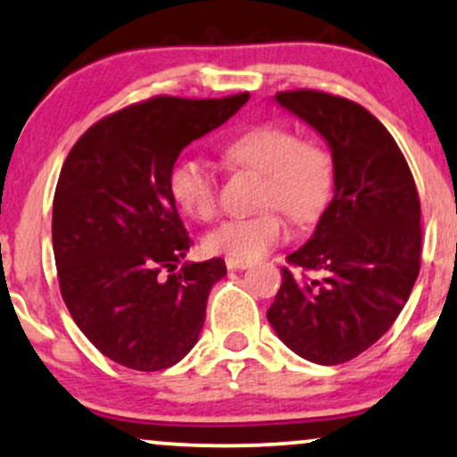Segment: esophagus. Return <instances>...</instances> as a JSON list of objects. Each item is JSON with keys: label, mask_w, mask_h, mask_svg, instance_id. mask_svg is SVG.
<instances>
[{"label": "esophagus", "mask_w": 457, "mask_h": 457, "mask_svg": "<svg viewBox=\"0 0 457 457\" xmlns=\"http://www.w3.org/2000/svg\"><path fill=\"white\" fill-rule=\"evenodd\" d=\"M225 266H228L229 270H246V268L251 266V262L236 260V257H225Z\"/></svg>", "instance_id": "esophagus-1"}]
</instances>
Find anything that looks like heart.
Wrapping results in <instances>:
<instances>
[{"mask_svg": "<svg viewBox=\"0 0 457 457\" xmlns=\"http://www.w3.org/2000/svg\"><path fill=\"white\" fill-rule=\"evenodd\" d=\"M225 159L236 168L263 174L260 204L268 211L234 217L206 234V251L236 260H257L287 238V221H315L332 197L334 162L317 140L300 138L285 125H257L225 146ZM170 194L176 204L200 221L219 211L217 179L206 163L180 159L170 170Z\"/></svg>", "mask_w": 457, "mask_h": 457, "instance_id": "b5f03b06", "label": "heart"}]
</instances>
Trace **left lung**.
<instances>
[{"label": "left lung", "instance_id": "left-lung-1", "mask_svg": "<svg viewBox=\"0 0 457 457\" xmlns=\"http://www.w3.org/2000/svg\"><path fill=\"white\" fill-rule=\"evenodd\" d=\"M274 100L326 138L334 197L309 243L287 255L317 274L283 268L266 317L294 353L337 366L372 347L409 300L421 263L420 195L392 134L360 104L312 89Z\"/></svg>", "mask_w": 457, "mask_h": 457}]
</instances>
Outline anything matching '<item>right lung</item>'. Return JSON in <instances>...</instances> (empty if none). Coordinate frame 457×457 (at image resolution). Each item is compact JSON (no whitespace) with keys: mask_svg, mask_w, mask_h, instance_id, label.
<instances>
[{"mask_svg":"<svg viewBox=\"0 0 457 457\" xmlns=\"http://www.w3.org/2000/svg\"><path fill=\"white\" fill-rule=\"evenodd\" d=\"M246 100L249 93L131 104L91 125L65 159L53 200L59 287L82 334L120 366L163 370L197 343L208 294L228 270L212 257L176 272L191 238L170 170Z\"/></svg>","mask_w":457,"mask_h":457,"instance_id":"obj_1","label":"right lung"}]
</instances>
